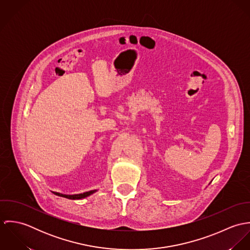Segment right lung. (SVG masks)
<instances>
[{
	"label": "right lung",
	"instance_id": "1",
	"mask_svg": "<svg viewBox=\"0 0 250 250\" xmlns=\"http://www.w3.org/2000/svg\"><path fill=\"white\" fill-rule=\"evenodd\" d=\"M95 191H97V189H93V190H89V191H85L83 193H79V194H63V193H60V192H56V191H52L54 194L58 195V196H62V197H65L68 199H82V198H85L89 195H91L92 193H94Z\"/></svg>",
	"mask_w": 250,
	"mask_h": 250
}]
</instances>
